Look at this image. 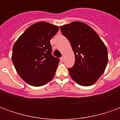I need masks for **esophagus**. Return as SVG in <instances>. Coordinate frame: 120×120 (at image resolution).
Listing matches in <instances>:
<instances>
[{
    "instance_id": "34e87169",
    "label": "esophagus",
    "mask_w": 120,
    "mask_h": 120,
    "mask_svg": "<svg viewBox=\"0 0 120 120\" xmlns=\"http://www.w3.org/2000/svg\"><path fill=\"white\" fill-rule=\"evenodd\" d=\"M60 60H61L62 62H63L64 61V56H62V57L60 58Z\"/></svg>"
}]
</instances>
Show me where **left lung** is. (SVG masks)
I'll return each instance as SVG.
<instances>
[{
	"instance_id": "1",
	"label": "left lung",
	"mask_w": 120,
	"mask_h": 120,
	"mask_svg": "<svg viewBox=\"0 0 120 120\" xmlns=\"http://www.w3.org/2000/svg\"><path fill=\"white\" fill-rule=\"evenodd\" d=\"M61 32L70 42L75 56L69 68L71 77L82 86L93 85L105 71L108 62L106 46L88 25L73 22L60 26Z\"/></svg>"
}]
</instances>
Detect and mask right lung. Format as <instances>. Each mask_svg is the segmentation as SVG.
<instances>
[{"instance_id":"obj_1","label":"right lung","mask_w":120,"mask_h":120,"mask_svg":"<svg viewBox=\"0 0 120 120\" xmlns=\"http://www.w3.org/2000/svg\"><path fill=\"white\" fill-rule=\"evenodd\" d=\"M58 27L45 22L34 24L18 38L13 47L12 62L23 80L35 87L47 83L60 62L51 55L50 40Z\"/></svg>"}]
</instances>
